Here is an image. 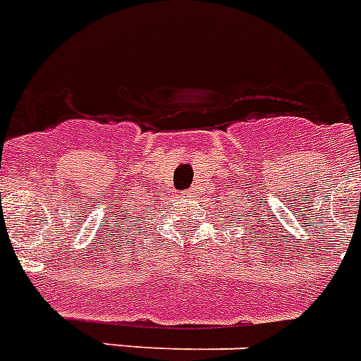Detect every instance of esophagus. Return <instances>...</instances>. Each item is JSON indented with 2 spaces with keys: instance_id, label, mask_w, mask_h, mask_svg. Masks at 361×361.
<instances>
[{
  "instance_id": "34e87169",
  "label": "esophagus",
  "mask_w": 361,
  "mask_h": 361,
  "mask_svg": "<svg viewBox=\"0 0 361 361\" xmlns=\"http://www.w3.org/2000/svg\"><path fill=\"white\" fill-rule=\"evenodd\" d=\"M189 195H195V190H189Z\"/></svg>"
}]
</instances>
